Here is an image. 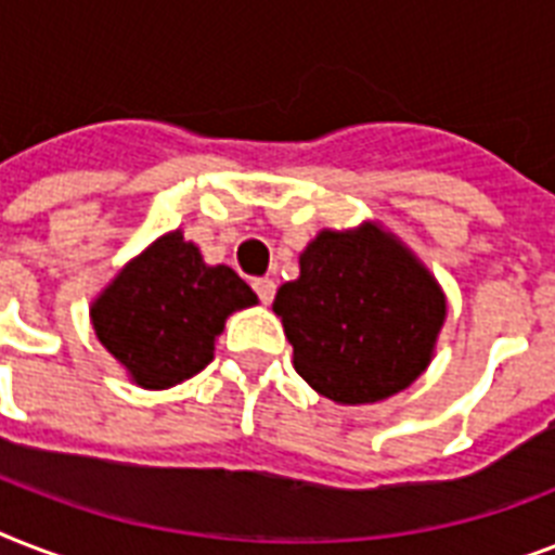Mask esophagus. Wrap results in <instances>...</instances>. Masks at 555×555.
<instances>
[{
    "instance_id": "34e87169",
    "label": "esophagus",
    "mask_w": 555,
    "mask_h": 555,
    "mask_svg": "<svg viewBox=\"0 0 555 555\" xmlns=\"http://www.w3.org/2000/svg\"><path fill=\"white\" fill-rule=\"evenodd\" d=\"M253 291H256V294H259V299L264 305H270L273 302V296H276V282H273V279H253Z\"/></svg>"
}]
</instances>
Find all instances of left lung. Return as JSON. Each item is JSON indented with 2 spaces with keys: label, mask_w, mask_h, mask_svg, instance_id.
Listing matches in <instances>:
<instances>
[{
  "label": "left lung",
  "mask_w": 555,
  "mask_h": 555,
  "mask_svg": "<svg viewBox=\"0 0 555 555\" xmlns=\"http://www.w3.org/2000/svg\"><path fill=\"white\" fill-rule=\"evenodd\" d=\"M273 313L299 377L334 403H377L421 377L447 320L429 270L379 224L322 230L299 256Z\"/></svg>",
  "instance_id": "1"
}]
</instances>
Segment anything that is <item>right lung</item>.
Wrapping results in <instances>:
<instances>
[{"label":"right lung","instance_id":"obj_1","mask_svg":"<svg viewBox=\"0 0 555 555\" xmlns=\"http://www.w3.org/2000/svg\"><path fill=\"white\" fill-rule=\"evenodd\" d=\"M233 268H209L181 230L160 235L91 305L108 354L143 388H169L209 365L233 311L256 305Z\"/></svg>","mask_w":555,"mask_h":555}]
</instances>
